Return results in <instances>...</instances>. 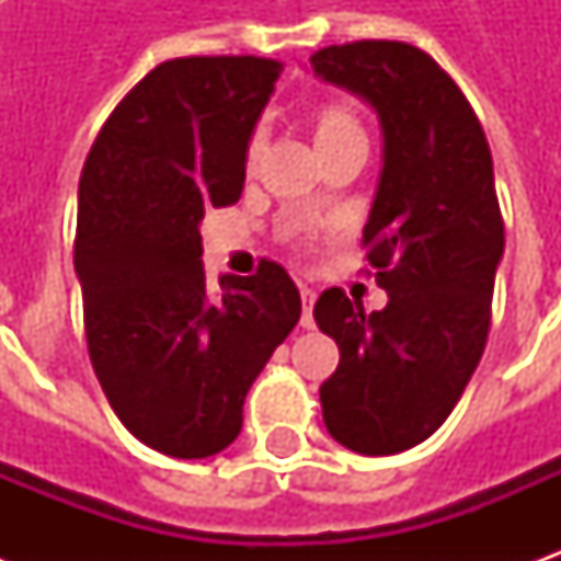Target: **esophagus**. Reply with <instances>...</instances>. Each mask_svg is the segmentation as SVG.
Returning <instances> with one entry per match:
<instances>
[{
    "label": "esophagus",
    "instance_id": "1",
    "mask_svg": "<svg viewBox=\"0 0 561 561\" xmlns=\"http://www.w3.org/2000/svg\"><path fill=\"white\" fill-rule=\"evenodd\" d=\"M300 306H304L300 324H304V328H312V324H316V318H312V309H316V291H312V288H300Z\"/></svg>",
    "mask_w": 561,
    "mask_h": 561
}]
</instances>
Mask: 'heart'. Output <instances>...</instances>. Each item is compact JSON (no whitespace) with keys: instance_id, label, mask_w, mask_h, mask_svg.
I'll use <instances>...</instances> for the list:
<instances>
[{"instance_id":"1","label":"heart","mask_w":561,"mask_h":561,"mask_svg":"<svg viewBox=\"0 0 561 561\" xmlns=\"http://www.w3.org/2000/svg\"><path fill=\"white\" fill-rule=\"evenodd\" d=\"M312 131H316V147H328V144H336V140L345 138H364V126H360L357 114H354L348 104L342 102L324 104L316 114ZM261 152H264V135L255 131V135L249 138V147H245V161H249V168H255L257 159H261Z\"/></svg>"}]
</instances>
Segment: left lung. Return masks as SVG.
I'll return each mask as SVG.
<instances>
[{
	"label": "left lung",
	"mask_w": 561,
	"mask_h": 561,
	"mask_svg": "<svg viewBox=\"0 0 561 561\" xmlns=\"http://www.w3.org/2000/svg\"><path fill=\"white\" fill-rule=\"evenodd\" d=\"M309 62L381 126L364 245L388 306L366 316L340 288L318 297V328L340 345L321 385L324 426L354 454L390 457L447 421L486 345L505 252L493 156L466 95L421 47L333 44Z\"/></svg>",
	"instance_id": "left-lung-1"
}]
</instances>
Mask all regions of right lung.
Returning <instances> with one entry per match:
<instances>
[{"label":"right lung","mask_w":561,"mask_h":561,"mask_svg":"<svg viewBox=\"0 0 561 561\" xmlns=\"http://www.w3.org/2000/svg\"><path fill=\"white\" fill-rule=\"evenodd\" d=\"M282 66L257 56L161 62L92 144L78 188L75 273L92 369L116 417L176 459L213 457L243 426V402L300 318L291 276L209 288L201 221L243 192L245 147Z\"/></svg>","instance_id":"obj_1"}]
</instances>
